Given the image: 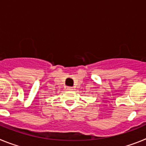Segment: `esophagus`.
<instances>
[{"instance_id": "obj_1", "label": "esophagus", "mask_w": 146, "mask_h": 146, "mask_svg": "<svg viewBox=\"0 0 146 146\" xmlns=\"http://www.w3.org/2000/svg\"><path fill=\"white\" fill-rule=\"evenodd\" d=\"M66 89L68 90V91H73V88L69 87H69H67Z\"/></svg>"}]
</instances>
